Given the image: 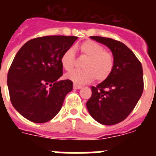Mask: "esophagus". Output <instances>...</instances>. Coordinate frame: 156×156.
I'll return each mask as SVG.
<instances>
[{
    "label": "esophagus",
    "mask_w": 156,
    "mask_h": 156,
    "mask_svg": "<svg viewBox=\"0 0 156 156\" xmlns=\"http://www.w3.org/2000/svg\"><path fill=\"white\" fill-rule=\"evenodd\" d=\"M73 88L74 89H77V90H79V89H81L82 88V86H80V85H77V84H74L73 85Z\"/></svg>",
    "instance_id": "1"
}]
</instances>
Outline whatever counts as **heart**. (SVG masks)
<instances>
[{
	"instance_id": "heart-1",
	"label": "heart",
	"mask_w": 156,
	"mask_h": 156,
	"mask_svg": "<svg viewBox=\"0 0 156 156\" xmlns=\"http://www.w3.org/2000/svg\"><path fill=\"white\" fill-rule=\"evenodd\" d=\"M81 54L87 57L83 70H75L66 74V77L76 84H85L96 80L98 82L109 76L114 67V57L109 51L93 41L83 42L79 47ZM61 64L66 71H71L75 65V51L73 48L65 51L61 57Z\"/></svg>"
}]
</instances>
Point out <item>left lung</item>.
Masks as SVG:
<instances>
[{
    "mask_svg": "<svg viewBox=\"0 0 156 156\" xmlns=\"http://www.w3.org/2000/svg\"><path fill=\"white\" fill-rule=\"evenodd\" d=\"M90 38L109 48L114 57V67L107 79L97 87H92L87 108L99 123L115 125L126 119L141 97L142 66L124 44L107 37L94 36Z\"/></svg>",
    "mask_w": 156,
    "mask_h": 156,
    "instance_id": "left-lung-1",
    "label": "left lung"
}]
</instances>
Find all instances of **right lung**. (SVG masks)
I'll list each match as a JSON object with an SVG mask.
<instances>
[{
  "instance_id": "1",
  "label": "right lung",
  "mask_w": 156,
  "mask_h": 156,
  "mask_svg": "<svg viewBox=\"0 0 156 156\" xmlns=\"http://www.w3.org/2000/svg\"><path fill=\"white\" fill-rule=\"evenodd\" d=\"M78 38L46 36L27 41L16 54L8 73V91L13 107L31 122L51 120L62 108L73 90L62 76L61 57Z\"/></svg>"
}]
</instances>
